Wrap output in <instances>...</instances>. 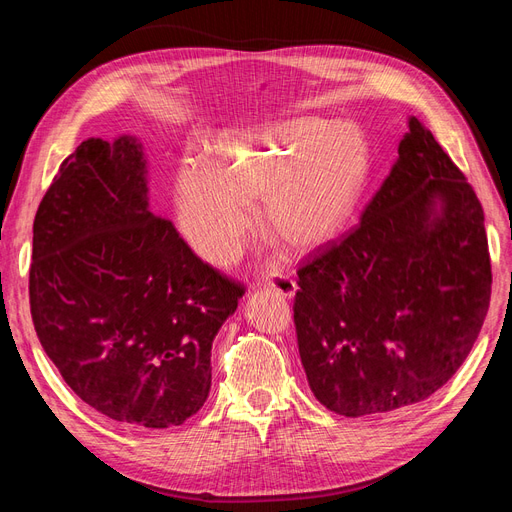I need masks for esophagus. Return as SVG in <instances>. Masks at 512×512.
<instances>
[{"label": "esophagus", "mask_w": 512, "mask_h": 512, "mask_svg": "<svg viewBox=\"0 0 512 512\" xmlns=\"http://www.w3.org/2000/svg\"><path fill=\"white\" fill-rule=\"evenodd\" d=\"M265 288H271L277 294H282V297L292 299L294 292H297V282L288 273H273L265 280Z\"/></svg>", "instance_id": "34e87169"}]
</instances>
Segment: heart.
Returning <instances> with one entry per match:
<instances>
[{"label":"heart","instance_id":"obj_1","mask_svg":"<svg viewBox=\"0 0 512 512\" xmlns=\"http://www.w3.org/2000/svg\"><path fill=\"white\" fill-rule=\"evenodd\" d=\"M185 160L175 181V215L194 252L230 267L260 222L292 254H312L339 237L369 175L359 128L322 117H292L220 134Z\"/></svg>","mask_w":512,"mask_h":512}]
</instances>
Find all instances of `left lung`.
<instances>
[{
	"instance_id": "obj_1",
	"label": "left lung",
	"mask_w": 512,
	"mask_h": 512,
	"mask_svg": "<svg viewBox=\"0 0 512 512\" xmlns=\"http://www.w3.org/2000/svg\"><path fill=\"white\" fill-rule=\"evenodd\" d=\"M408 126L361 224L297 271L292 312L309 389L342 416L436 393L466 361L489 309L483 207L421 121Z\"/></svg>"
}]
</instances>
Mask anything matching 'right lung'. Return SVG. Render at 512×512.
<instances>
[{"label": "right lung", "mask_w": 512, "mask_h": 512, "mask_svg": "<svg viewBox=\"0 0 512 512\" xmlns=\"http://www.w3.org/2000/svg\"><path fill=\"white\" fill-rule=\"evenodd\" d=\"M245 288L149 211L132 136L83 141L34 220L29 307L61 378L100 414L162 429L203 408L211 344Z\"/></svg>", "instance_id": "obj_1"}]
</instances>
